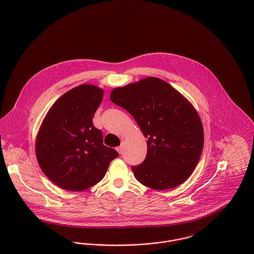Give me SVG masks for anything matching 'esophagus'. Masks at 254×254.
Segmentation results:
<instances>
[{
    "mask_svg": "<svg viewBox=\"0 0 254 254\" xmlns=\"http://www.w3.org/2000/svg\"><path fill=\"white\" fill-rule=\"evenodd\" d=\"M116 150H117L119 153H122V151H123V144H121L119 146H117Z\"/></svg>",
    "mask_w": 254,
    "mask_h": 254,
    "instance_id": "esophagus-1",
    "label": "esophagus"
}]
</instances>
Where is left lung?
I'll return each instance as SVG.
<instances>
[{"label":"left lung","mask_w":254,"mask_h":254,"mask_svg":"<svg viewBox=\"0 0 254 254\" xmlns=\"http://www.w3.org/2000/svg\"><path fill=\"white\" fill-rule=\"evenodd\" d=\"M110 101L133 115L147 139L143 163L132 167L136 179L152 190H169L189 179L201 155L204 135L194 107L157 77L114 88Z\"/></svg>","instance_id":"obj_1"}]
</instances>
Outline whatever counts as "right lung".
<instances>
[{
	"label": "right lung",
	"instance_id": "add662e5",
	"mask_svg": "<svg viewBox=\"0 0 254 254\" xmlns=\"http://www.w3.org/2000/svg\"><path fill=\"white\" fill-rule=\"evenodd\" d=\"M104 89L79 85L59 98L37 133L36 158L44 174L61 189L81 191L101 181L118 152L104 145L93 116Z\"/></svg>",
	"mask_w": 254,
	"mask_h": 254
}]
</instances>
